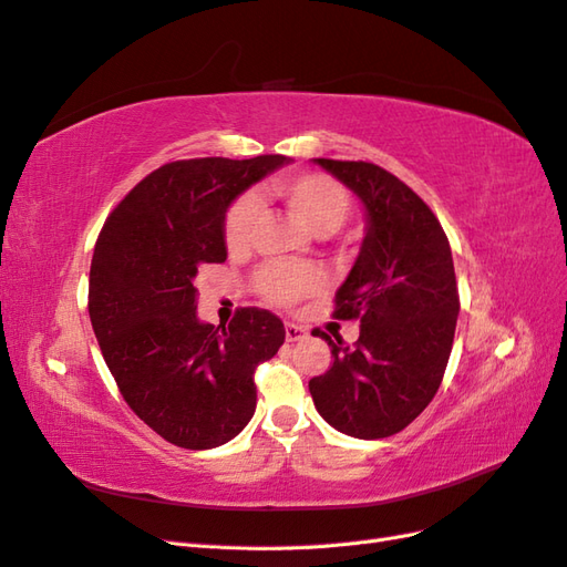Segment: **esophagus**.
<instances>
[{
  "instance_id": "34e87169",
  "label": "esophagus",
  "mask_w": 567,
  "mask_h": 567,
  "mask_svg": "<svg viewBox=\"0 0 567 567\" xmlns=\"http://www.w3.org/2000/svg\"><path fill=\"white\" fill-rule=\"evenodd\" d=\"M286 340L288 342H296V340H302V338H307V329L305 326H300V323H293V321H286Z\"/></svg>"
}]
</instances>
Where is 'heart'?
<instances>
[{
    "mask_svg": "<svg viewBox=\"0 0 567 567\" xmlns=\"http://www.w3.org/2000/svg\"><path fill=\"white\" fill-rule=\"evenodd\" d=\"M271 192L319 236L338 231L352 213V196L348 188L321 173L281 177L271 184ZM257 217H260V203L252 194L238 196L229 205L225 215V244L231 252L248 250ZM323 286V271L312 265L269 262L255 274L257 293L277 307H293L317 296Z\"/></svg>",
    "mask_w": 567,
    "mask_h": 567,
    "instance_id": "b5f03b06",
    "label": "heart"
}]
</instances>
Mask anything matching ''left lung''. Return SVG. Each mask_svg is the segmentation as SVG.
Instances as JSON below:
<instances>
[{
	"label": "left lung",
	"mask_w": 567,
	"mask_h": 567,
	"mask_svg": "<svg viewBox=\"0 0 567 567\" xmlns=\"http://www.w3.org/2000/svg\"><path fill=\"white\" fill-rule=\"evenodd\" d=\"M357 194L367 210V236L336 293V319H359L354 346L329 340L333 362L315 375L310 392L336 431L381 440L431 404L450 362L458 288L452 248L433 210L390 175L364 161L315 158Z\"/></svg>",
	"instance_id": "1"
}]
</instances>
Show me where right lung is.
I'll return each mask as SVG.
<instances>
[{
    "instance_id": "obj_1",
    "label": "right lung",
    "mask_w": 567,
    "mask_h": 567,
    "mask_svg": "<svg viewBox=\"0 0 567 567\" xmlns=\"http://www.w3.org/2000/svg\"><path fill=\"white\" fill-rule=\"evenodd\" d=\"M290 163L175 161L136 184L101 229L90 269V319L130 409L182 450H213L255 414V369L286 329L257 307L229 326L196 315L200 265L227 260L225 215L238 194Z\"/></svg>"
}]
</instances>
